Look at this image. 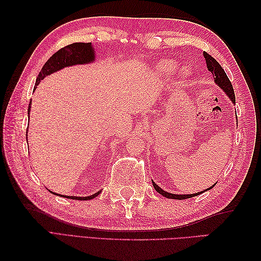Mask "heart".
Listing matches in <instances>:
<instances>
[{
  "mask_svg": "<svg viewBox=\"0 0 261 261\" xmlns=\"http://www.w3.org/2000/svg\"><path fill=\"white\" fill-rule=\"evenodd\" d=\"M157 68L159 71H162L164 74H169L174 70L175 64L173 62H170V60H164V62L159 63L157 65ZM182 74L186 75V70H182Z\"/></svg>",
  "mask_w": 261,
  "mask_h": 261,
  "instance_id": "heart-1",
  "label": "heart"
}]
</instances>
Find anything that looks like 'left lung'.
Instances as JSON below:
<instances>
[{
	"mask_svg": "<svg viewBox=\"0 0 261 261\" xmlns=\"http://www.w3.org/2000/svg\"><path fill=\"white\" fill-rule=\"evenodd\" d=\"M203 56L205 58V62H206V67H207L208 71H211V73H212V75H213V77H214L215 84L218 85L221 88V90H222L226 94V96H228L231 99L232 103L236 104V96H234L233 87H232L231 82L229 81L228 76H226L224 69L221 67V65L218 62H216V60L212 56H210L208 54L203 53ZM151 181H152V185L154 187V190H156L160 194V195H163V196L167 197V198H173V199H186V198L197 196V195H199V194H202V193L206 192V191H210L211 188H213L215 186V184H214L213 186L206 188V190L197 192L195 194H173V193H168V192L164 191L163 188H160L153 180H151Z\"/></svg>",
	"mask_w": 261,
	"mask_h": 261,
	"instance_id": "1",
	"label": "left lung"
}]
</instances>
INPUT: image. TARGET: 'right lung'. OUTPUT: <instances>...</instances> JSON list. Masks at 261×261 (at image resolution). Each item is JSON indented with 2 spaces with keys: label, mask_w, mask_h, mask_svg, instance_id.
<instances>
[{
  "label": "right lung",
  "mask_w": 261,
  "mask_h": 261,
  "mask_svg": "<svg viewBox=\"0 0 261 261\" xmlns=\"http://www.w3.org/2000/svg\"><path fill=\"white\" fill-rule=\"evenodd\" d=\"M95 56H96L95 48H94V46L92 45V42H75V43H71L69 46H66L62 49H59V50L57 53H55L53 56L47 60L46 64L42 66L40 73H39L36 80L35 90L45 77L56 73V71L62 70L66 67H70V66L92 64L95 62ZM30 109L31 107H29V110H28V114H29V116H30ZM27 134H28V130H27ZM27 142H28V135H27ZM99 193H101V191L94 193L93 195H90V196H68V195H60V194L51 192V194H55V195H59L65 198L76 199V201H88V199L96 197Z\"/></svg>",
  "instance_id": "1"
}]
</instances>
